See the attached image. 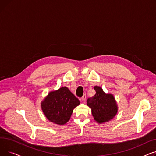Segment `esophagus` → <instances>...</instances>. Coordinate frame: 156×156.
I'll return each instance as SVG.
<instances>
[{"mask_svg":"<svg viewBox=\"0 0 156 156\" xmlns=\"http://www.w3.org/2000/svg\"><path fill=\"white\" fill-rule=\"evenodd\" d=\"M85 100H86V95L84 94V95L82 96V97H81V101H85Z\"/></svg>","mask_w":156,"mask_h":156,"instance_id":"1","label":"esophagus"}]
</instances>
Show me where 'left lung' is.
<instances>
[{"label":"left lung","instance_id":"1","mask_svg":"<svg viewBox=\"0 0 156 156\" xmlns=\"http://www.w3.org/2000/svg\"><path fill=\"white\" fill-rule=\"evenodd\" d=\"M95 94L87 101V104L92 110L95 121L102 124L113 119L118 111V105L114 95L105 93L99 86L94 87Z\"/></svg>","mask_w":156,"mask_h":156}]
</instances>
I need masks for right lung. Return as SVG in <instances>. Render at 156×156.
Here are the masks:
<instances>
[{
  "label": "right lung",
  "instance_id": "obj_1",
  "mask_svg": "<svg viewBox=\"0 0 156 156\" xmlns=\"http://www.w3.org/2000/svg\"><path fill=\"white\" fill-rule=\"evenodd\" d=\"M79 104V100L68 88L62 87L49 92L41 102V108L49 121L62 125L68 122L73 109Z\"/></svg>",
  "mask_w": 156,
  "mask_h": 156
}]
</instances>
